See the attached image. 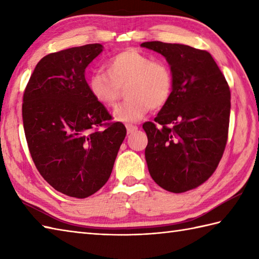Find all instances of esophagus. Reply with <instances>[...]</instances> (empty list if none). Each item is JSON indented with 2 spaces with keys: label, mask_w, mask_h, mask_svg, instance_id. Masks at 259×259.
<instances>
[{
  "label": "esophagus",
  "mask_w": 259,
  "mask_h": 259,
  "mask_svg": "<svg viewBox=\"0 0 259 259\" xmlns=\"http://www.w3.org/2000/svg\"><path fill=\"white\" fill-rule=\"evenodd\" d=\"M125 128H126V131H128V134H133V133H135V131L138 130V126L134 125V124H130V123L125 124Z\"/></svg>",
  "instance_id": "34e87169"
}]
</instances>
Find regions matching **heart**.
Masks as SVG:
<instances>
[{"label": "heart", "mask_w": 259, "mask_h": 259, "mask_svg": "<svg viewBox=\"0 0 259 259\" xmlns=\"http://www.w3.org/2000/svg\"><path fill=\"white\" fill-rule=\"evenodd\" d=\"M106 72L95 71L88 78V88L95 100L106 108H113L125 89L128 98L115 110L113 117L121 122H137L153 110L166 106L174 89V76L169 65L152 60L134 49L121 51L108 59Z\"/></svg>", "instance_id": "obj_1"}]
</instances>
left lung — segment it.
<instances>
[{
    "label": "left lung",
    "instance_id": "1",
    "mask_svg": "<svg viewBox=\"0 0 259 259\" xmlns=\"http://www.w3.org/2000/svg\"><path fill=\"white\" fill-rule=\"evenodd\" d=\"M141 47L162 54L174 89L155 121L142 128L150 176L175 194L197 188L211 177L227 144L230 90L217 63L205 50L151 41Z\"/></svg>",
    "mask_w": 259,
    "mask_h": 259
}]
</instances>
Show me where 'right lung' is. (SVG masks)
Instances as JSON below:
<instances>
[{
    "label": "right lung",
    "mask_w": 259,
    "mask_h": 259,
    "mask_svg": "<svg viewBox=\"0 0 259 259\" xmlns=\"http://www.w3.org/2000/svg\"><path fill=\"white\" fill-rule=\"evenodd\" d=\"M99 43L42 58L23 95L22 117L37 171L62 194L87 198L107 183L126 135L92 98L84 72L102 52Z\"/></svg>",
    "instance_id": "obj_1"
}]
</instances>
